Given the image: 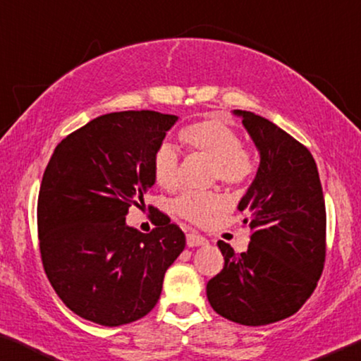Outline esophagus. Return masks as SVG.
Returning a JSON list of instances; mask_svg holds the SVG:
<instances>
[{
	"label": "esophagus",
	"instance_id": "1",
	"mask_svg": "<svg viewBox=\"0 0 361 361\" xmlns=\"http://www.w3.org/2000/svg\"><path fill=\"white\" fill-rule=\"evenodd\" d=\"M186 245L190 246V248H196V246H206L207 240L204 238V236L197 235V233H188L186 235Z\"/></svg>",
	"mask_w": 361,
	"mask_h": 361
}]
</instances>
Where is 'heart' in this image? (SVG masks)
I'll use <instances>...</instances> for the list:
<instances>
[{
    "label": "heart",
    "instance_id": "1",
    "mask_svg": "<svg viewBox=\"0 0 361 361\" xmlns=\"http://www.w3.org/2000/svg\"><path fill=\"white\" fill-rule=\"evenodd\" d=\"M181 141L196 152L214 160V176L228 186H238L250 178L255 164L241 147V139L233 128L209 118L186 126ZM152 173L159 186L173 191L180 186V157L170 144H164L152 157ZM225 199L219 195L186 192L175 202V211L192 224H207L215 214L225 211Z\"/></svg>",
    "mask_w": 361,
    "mask_h": 361
}]
</instances>
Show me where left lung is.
I'll return each instance as SVG.
<instances>
[{"label": "left lung", "instance_id": "left-lung-1", "mask_svg": "<svg viewBox=\"0 0 361 361\" xmlns=\"http://www.w3.org/2000/svg\"><path fill=\"white\" fill-rule=\"evenodd\" d=\"M259 152L255 180L238 202L252 230L236 255L219 241L224 269L207 300L224 318L266 326L297 313L318 283L326 257V206L318 166L303 144L266 118L233 110Z\"/></svg>", "mask_w": 361, "mask_h": 361}]
</instances>
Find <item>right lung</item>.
Here are the masks:
<instances>
[{"mask_svg":"<svg viewBox=\"0 0 361 361\" xmlns=\"http://www.w3.org/2000/svg\"><path fill=\"white\" fill-rule=\"evenodd\" d=\"M176 121L150 110L102 115L64 137L47 165L37 206L42 262L80 318L109 327L141 319L185 250V233L164 214L150 233L126 224L154 186L152 157Z\"/></svg>","mask_w":361,"mask_h":361,"instance_id":"add662e5","label":"right lung"}]
</instances>
